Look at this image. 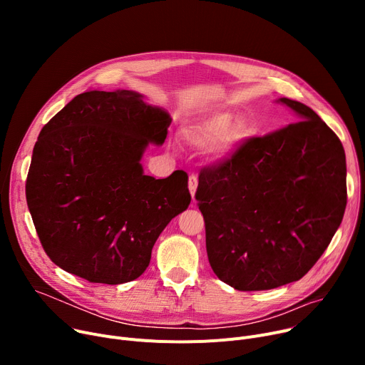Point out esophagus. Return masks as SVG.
Returning <instances> with one entry per match:
<instances>
[{
    "label": "esophagus",
    "instance_id": "34e87169",
    "mask_svg": "<svg viewBox=\"0 0 365 365\" xmlns=\"http://www.w3.org/2000/svg\"><path fill=\"white\" fill-rule=\"evenodd\" d=\"M187 186H189V190H190V195H192V198H194L195 192H197V187H198V178H197V175H194V173L189 176ZM194 201H195V198H194Z\"/></svg>",
    "mask_w": 365,
    "mask_h": 365
}]
</instances>
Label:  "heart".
I'll return each instance as SVG.
<instances>
[{
  "instance_id": "1",
  "label": "heart",
  "mask_w": 365,
  "mask_h": 365,
  "mask_svg": "<svg viewBox=\"0 0 365 365\" xmlns=\"http://www.w3.org/2000/svg\"><path fill=\"white\" fill-rule=\"evenodd\" d=\"M227 120L225 117H212L204 120L192 127H189L183 136L185 139L197 148H208L220 142L226 133Z\"/></svg>"
}]
</instances>
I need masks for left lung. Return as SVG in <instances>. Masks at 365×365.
<instances>
[{
  "label": "left lung",
  "mask_w": 365,
  "mask_h": 365,
  "mask_svg": "<svg viewBox=\"0 0 365 365\" xmlns=\"http://www.w3.org/2000/svg\"><path fill=\"white\" fill-rule=\"evenodd\" d=\"M279 102L299 121L247 138L198 178L208 262L240 292L271 290L304 277L346 207L340 139L309 106Z\"/></svg>",
  "instance_id": "8db88e82"
}]
</instances>
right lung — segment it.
<instances>
[{"label":"right lung","mask_w":365,"mask_h":365,"mask_svg":"<svg viewBox=\"0 0 365 365\" xmlns=\"http://www.w3.org/2000/svg\"><path fill=\"white\" fill-rule=\"evenodd\" d=\"M170 115L130 90H87L43 127L26 201L46 255L99 284L139 278L168 222L190 202L187 175H143L148 143L163 145Z\"/></svg>","instance_id":"right-lung-1"}]
</instances>
